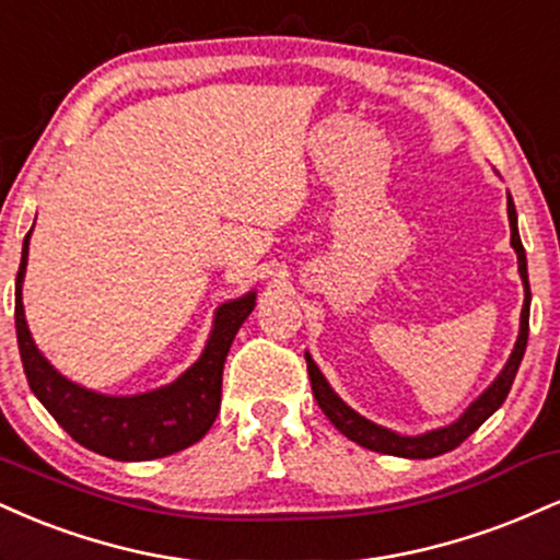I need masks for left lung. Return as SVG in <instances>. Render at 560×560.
Wrapping results in <instances>:
<instances>
[{
	"mask_svg": "<svg viewBox=\"0 0 560 560\" xmlns=\"http://www.w3.org/2000/svg\"><path fill=\"white\" fill-rule=\"evenodd\" d=\"M509 222H511V246L518 256V275H522L524 282V308H522V325H518V338L514 351H511L509 361H505L503 372L498 374L495 383H492L488 390L479 396L475 404L466 409L456 422L448 427H440V430L424 432V435H398V432L385 430V427L370 422L361 413H357L351 406L346 404L338 393L332 390L330 383L325 380V374L319 372V366L314 364V359L306 353V370L308 380H312V393L317 398L319 409L325 411V417L338 427L340 432L353 443H359L361 448H370L377 453H390V456L400 458H435L440 453H448L464 443L471 432L479 430L488 419L503 406L505 396H509L511 385H514V377L518 372V364H522L524 351H527V338H529V278H527V254H524L522 238H518V225H516V207L514 199L509 196Z\"/></svg>",
	"mask_w": 560,
	"mask_h": 560,
	"instance_id": "8db88e82",
	"label": "left lung"
}]
</instances>
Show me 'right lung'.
I'll list each match as a JSON object with an SVG mask.
<instances>
[{
    "label": "right lung",
    "instance_id": "obj_1",
    "mask_svg": "<svg viewBox=\"0 0 560 560\" xmlns=\"http://www.w3.org/2000/svg\"><path fill=\"white\" fill-rule=\"evenodd\" d=\"M33 230V228H31ZM31 230L15 280V330L25 377L33 396L83 448L115 462H151L199 443L214 424L222 398V366L235 332L254 312L256 293L225 301L199 361L175 383L141 396H102L62 377L33 343L23 312V278L28 265Z\"/></svg>",
    "mask_w": 560,
    "mask_h": 560
}]
</instances>
